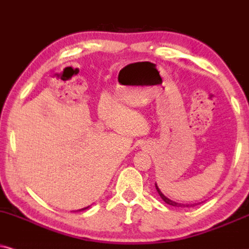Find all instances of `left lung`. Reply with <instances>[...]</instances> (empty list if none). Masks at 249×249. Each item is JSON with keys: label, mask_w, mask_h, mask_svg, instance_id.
<instances>
[{"label": "left lung", "mask_w": 249, "mask_h": 249, "mask_svg": "<svg viewBox=\"0 0 249 249\" xmlns=\"http://www.w3.org/2000/svg\"><path fill=\"white\" fill-rule=\"evenodd\" d=\"M155 186H156V190H157V192H159L160 196L162 197V200L164 201L165 203L170 204V206H175V207H181V208H185V207H194V204H184V203H178V202H175V201H172V200L168 199V197H166L165 195L163 194L161 191H160V188L157 187V185H155Z\"/></svg>", "instance_id": "8db88e82"}]
</instances>
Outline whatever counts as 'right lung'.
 <instances>
[{"label":"right lung","instance_id":"add662e5","mask_svg":"<svg viewBox=\"0 0 249 249\" xmlns=\"http://www.w3.org/2000/svg\"><path fill=\"white\" fill-rule=\"evenodd\" d=\"M87 208H88V207H87ZM87 208H84V209H80V210H85V209H87ZM80 210H77V212H80Z\"/></svg>","mask_w":249,"mask_h":249}]
</instances>
